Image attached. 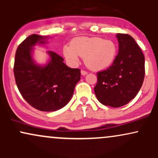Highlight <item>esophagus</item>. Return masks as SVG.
I'll list each match as a JSON object with an SVG mask.
<instances>
[{"label":"esophagus","instance_id":"1","mask_svg":"<svg viewBox=\"0 0 158 158\" xmlns=\"http://www.w3.org/2000/svg\"><path fill=\"white\" fill-rule=\"evenodd\" d=\"M81 74L82 76H85V75H87V74H88V72L85 71V70H81Z\"/></svg>","mask_w":158,"mask_h":158}]
</instances>
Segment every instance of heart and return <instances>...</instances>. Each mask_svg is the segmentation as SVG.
Returning <instances> with one entry per match:
<instances>
[{"mask_svg":"<svg viewBox=\"0 0 158 158\" xmlns=\"http://www.w3.org/2000/svg\"><path fill=\"white\" fill-rule=\"evenodd\" d=\"M63 54L72 65H77L80 56L84 57L85 65L93 70H102L114 63L117 55V47L111 40L99 37H79L71 45H65Z\"/></svg>","mask_w":158,"mask_h":158,"instance_id":"1","label":"heart"}]
</instances>
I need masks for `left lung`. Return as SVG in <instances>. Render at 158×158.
I'll list each match as a JSON object with an SVG mask.
<instances>
[{
  "label": "left lung",
  "mask_w": 158,
  "mask_h": 158,
  "mask_svg": "<svg viewBox=\"0 0 158 158\" xmlns=\"http://www.w3.org/2000/svg\"><path fill=\"white\" fill-rule=\"evenodd\" d=\"M119 52L110 67L97 73L94 93L99 102L118 108L138 94L145 76V57L135 40L117 33Z\"/></svg>",
  "instance_id": "obj_1"
}]
</instances>
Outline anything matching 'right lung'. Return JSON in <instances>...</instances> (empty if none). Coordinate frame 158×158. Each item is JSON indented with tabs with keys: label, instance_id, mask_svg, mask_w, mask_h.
Masks as SVG:
<instances>
[{
	"label": "right lung",
	"instance_id": "add662e5",
	"mask_svg": "<svg viewBox=\"0 0 158 158\" xmlns=\"http://www.w3.org/2000/svg\"><path fill=\"white\" fill-rule=\"evenodd\" d=\"M49 37L30 35L19 45L15 52L14 74L15 82L23 99L41 111H55L71 99L76 85L80 80V70L70 68L64 59L52 51L45 64L33 59L34 46L48 44Z\"/></svg>",
	"mask_w": 158,
	"mask_h": 158
}]
</instances>
